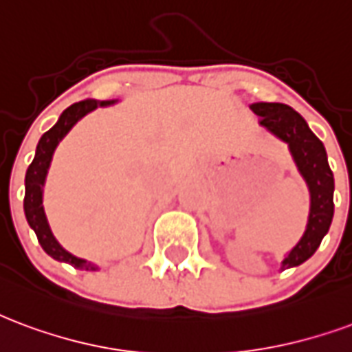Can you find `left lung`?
Returning <instances> with one entry per match:
<instances>
[{
	"instance_id": "1",
	"label": "left lung",
	"mask_w": 352,
	"mask_h": 352,
	"mask_svg": "<svg viewBox=\"0 0 352 352\" xmlns=\"http://www.w3.org/2000/svg\"><path fill=\"white\" fill-rule=\"evenodd\" d=\"M250 110L259 117L261 126L287 143L296 168L308 184V226L300 241L282 261V270L298 267L319 248L334 216V175L327 160V151L321 140L309 130L304 117L287 104L256 102L250 106Z\"/></svg>"
}]
</instances>
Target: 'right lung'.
<instances>
[{
    "mask_svg": "<svg viewBox=\"0 0 352 352\" xmlns=\"http://www.w3.org/2000/svg\"><path fill=\"white\" fill-rule=\"evenodd\" d=\"M116 102L117 100H93V98H87V100H82V102H76L72 104V106H69V108L59 116L57 123L54 124L48 132H44L43 138L38 140L37 151H35V158H33V162L30 164V168L25 171L23 212H25V218H28L30 228L33 229L35 235H37L38 244L43 246L44 252L50 257H54V259H57V261L61 263H69L74 269L80 270H98V265L72 256L70 252H67V250L57 242V239L54 236V233H52L48 218L44 214V181H46L48 169H50L54 151H56V147L59 145V142L67 136V132H69L83 116H87L89 111L96 110L98 106H110V104Z\"/></svg>",
    "mask_w": 352,
    "mask_h": 352,
    "instance_id": "1",
    "label": "right lung"
}]
</instances>
